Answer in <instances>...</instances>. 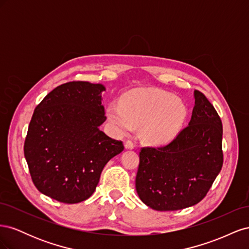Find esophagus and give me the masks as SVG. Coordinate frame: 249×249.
I'll list each match as a JSON object with an SVG mask.
<instances>
[{
	"instance_id": "obj_1",
	"label": "esophagus",
	"mask_w": 249,
	"mask_h": 249,
	"mask_svg": "<svg viewBox=\"0 0 249 249\" xmlns=\"http://www.w3.org/2000/svg\"><path fill=\"white\" fill-rule=\"evenodd\" d=\"M135 146H136V144H135V142H133V141H131V140H127V141H125V143H124L125 149H134Z\"/></svg>"
}]
</instances>
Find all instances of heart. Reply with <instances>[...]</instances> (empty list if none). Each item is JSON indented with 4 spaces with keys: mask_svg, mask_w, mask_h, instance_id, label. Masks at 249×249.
Masks as SVG:
<instances>
[{
    "mask_svg": "<svg viewBox=\"0 0 249 249\" xmlns=\"http://www.w3.org/2000/svg\"><path fill=\"white\" fill-rule=\"evenodd\" d=\"M185 104L159 89H135L124 95L120 104H111L107 118L118 134L130 133L142 125V137L149 144L163 145L175 139L185 123Z\"/></svg>",
    "mask_w": 249,
    "mask_h": 249,
    "instance_id": "b5f03b06",
    "label": "heart"
}]
</instances>
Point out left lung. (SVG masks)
I'll use <instances>...</instances> for the list:
<instances>
[{
  "label": "left lung",
  "mask_w": 249,
  "mask_h": 249,
  "mask_svg": "<svg viewBox=\"0 0 249 249\" xmlns=\"http://www.w3.org/2000/svg\"><path fill=\"white\" fill-rule=\"evenodd\" d=\"M189 124L163 147H142L136 176L140 199L157 211H176L206 196L223 164L222 123L205 94L194 90Z\"/></svg>",
  "instance_id": "left-lung-1"
}]
</instances>
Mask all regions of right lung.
<instances>
[{"label":"right lung","mask_w":249,"mask_h":249,"mask_svg":"<svg viewBox=\"0 0 249 249\" xmlns=\"http://www.w3.org/2000/svg\"><path fill=\"white\" fill-rule=\"evenodd\" d=\"M102 84L73 81L56 87L34 110L24 153L35 187L60 202L89 198L122 141L100 130L106 120Z\"/></svg>","instance_id":"obj_1"}]
</instances>
